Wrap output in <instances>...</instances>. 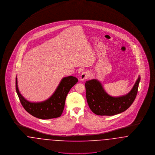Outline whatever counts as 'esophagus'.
I'll list each match as a JSON object with an SVG mask.
<instances>
[{
  "instance_id": "1",
  "label": "esophagus",
  "mask_w": 155,
  "mask_h": 155,
  "mask_svg": "<svg viewBox=\"0 0 155 155\" xmlns=\"http://www.w3.org/2000/svg\"><path fill=\"white\" fill-rule=\"evenodd\" d=\"M89 77V74L88 72L85 71L81 74L80 80L81 81H84L85 80H87Z\"/></svg>"
}]
</instances>
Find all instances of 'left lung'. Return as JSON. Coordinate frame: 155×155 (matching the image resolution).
Listing matches in <instances>:
<instances>
[{
    "label": "left lung",
    "mask_w": 155,
    "mask_h": 155,
    "mask_svg": "<svg viewBox=\"0 0 155 155\" xmlns=\"http://www.w3.org/2000/svg\"><path fill=\"white\" fill-rule=\"evenodd\" d=\"M140 80L139 76L131 91L119 97L108 95L97 80L86 81V97L90 109L99 116H113L124 111L130 107L136 97Z\"/></svg>",
    "instance_id": "obj_1"
}]
</instances>
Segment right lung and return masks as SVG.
<instances>
[{
	"mask_svg": "<svg viewBox=\"0 0 155 155\" xmlns=\"http://www.w3.org/2000/svg\"><path fill=\"white\" fill-rule=\"evenodd\" d=\"M78 81V79L73 76L63 78L52 96L46 101L38 103L30 102L21 95L18 88L17 77L15 89L23 107L30 114L40 119H51L59 117L61 115L67 95Z\"/></svg>",
	"mask_w": 155,
	"mask_h": 155,
	"instance_id": "right-lung-1",
	"label": "right lung"
}]
</instances>
